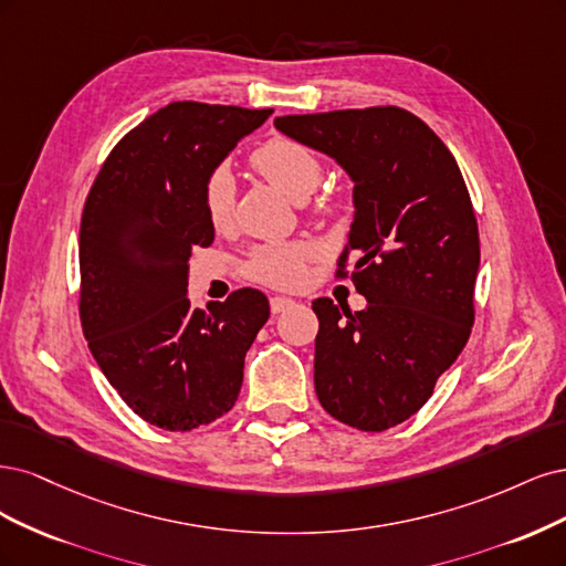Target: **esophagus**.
Here are the masks:
<instances>
[{
  "label": "esophagus",
  "instance_id": "1",
  "mask_svg": "<svg viewBox=\"0 0 566 566\" xmlns=\"http://www.w3.org/2000/svg\"><path fill=\"white\" fill-rule=\"evenodd\" d=\"M296 305V301H291V298H284V296H272L270 298V310L275 315H280V313H284V310H291Z\"/></svg>",
  "mask_w": 566,
  "mask_h": 566
}]
</instances>
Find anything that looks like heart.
Instances as JSON below:
<instances>
[{"label":"heart","mask_w":566,"mask_h":566,"mask_svg":"<svg viewBox=\"0 0 566 566\" xmlns=\"http://www.w3.org/2000/svg\"><path fill=\"white\" fill-rule=\"evenodd\" d=\"M251 167L296 202H303L322 180V159L315 150L286 136H272L261 143L251 153ZM202 209L209 226L216 230L228 228L232 221L234 180L228 169H216L207 176L202 186ZM322 211L334 213L336 205L324 202ZM310 256H313V247L305 242L268 244L251 253L247 272L256 282L277 289H294L305 277V261Z\"/></svg>","instance_id":"b5f03b06"}]
</instances>
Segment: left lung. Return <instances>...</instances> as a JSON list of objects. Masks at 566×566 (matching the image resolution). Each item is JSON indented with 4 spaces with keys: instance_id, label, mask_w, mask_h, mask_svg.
<instances>
[{
    "instance_id": "1",
    "label": "left lung",
    "mask_w": 566,
    "mask_h": 566,
    "mask_svg": "<svg viewBox=\"0 0 566 566\" xmlns=\"http://www.w3.org/2000/svg\"><path fill=\"white\" fill-rule=\"evenodd\" d=\"M277 129L353 178L355 218L338 277L367 307L313 301L315 392L340 423L380 432L421 409L475 322L480 234L459 164L402 107L286 115Z\"/></svg>"
}]
</instances>
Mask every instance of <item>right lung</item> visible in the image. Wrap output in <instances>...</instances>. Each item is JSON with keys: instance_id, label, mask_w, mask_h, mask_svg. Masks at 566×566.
Listing matches in <instances>:
<instances>
[{"instance_id": "right-lung-1", "label": "right lung", "mask_w": 566, "mask_h": 566, "mask_svg": "<svg viewBox=\"0 0 566 566\" xmlns=\"http://www.w3.org/2000/svg\"><path fill=\"white\" fill-rule=\"evenodd\" d=\"M272 115L178 101L159 107L107 155L80 228V319L88 350L126 405L186 432L237 402L244 357L270 317L259 289L190 307L188 261L213 242L202 186Z\"/></svg>"}]
</instances>
